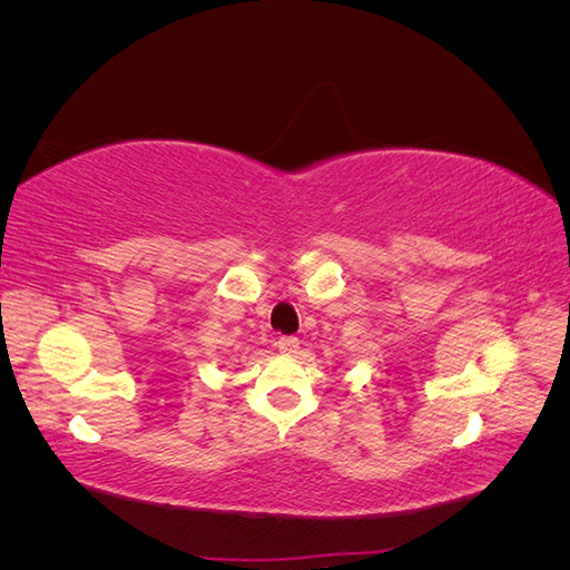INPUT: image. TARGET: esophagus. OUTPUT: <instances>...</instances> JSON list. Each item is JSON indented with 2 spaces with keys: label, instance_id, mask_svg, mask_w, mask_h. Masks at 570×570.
<instances>
[{
  "label": "esophagus",
  "instance_id": "obj_1",
  "mask_svg": "<svg viewBox=\"0 0 570 570\" xmlns=\"http://www.w3.org/2000/svg\"><path fill=\"white\" fill-rule=\"evenodd\" d=\"M275 347H278L283 354H297L299 352V340L292 337V335H283L275 342Z\"/></svg>",
  "mask_w": 570,
  "mask_h": 570
}]
</instances>
